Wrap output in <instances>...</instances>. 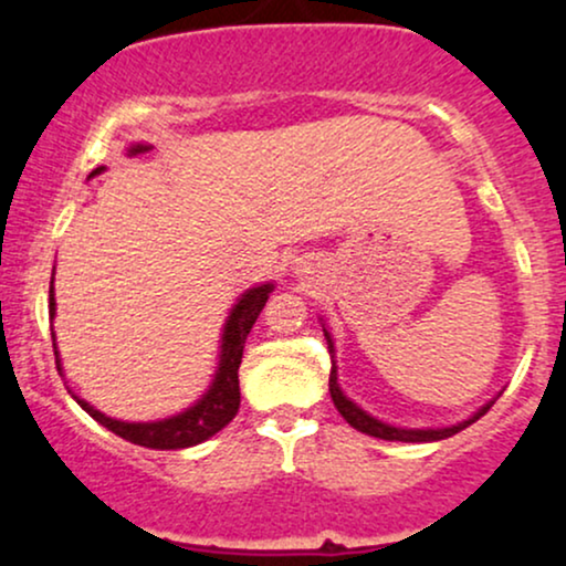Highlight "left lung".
<instances>
[{"label":"left lung","mask_w":566,"mask_h":566,"mask_svg":"<svg viewBox=\"0 0 566 566\" xmlns=\"http://www.w3.org/2000/svg\"><path fill=\"white\" fill-rule=\"evenodd\" d=\"M324 337H327V348L329 354H333L335 346H333V337H329L327 329H324ZM329 396H333L337 412L346 418L348 426H354L356 431L367 433V437H375V439H386V441H439V439H447V437H454L458 431H463V428H469L471 423H476L479 418L490 409L492 405H495V399L490 401V405H484L479 412H473L469 420H463V423L458 426H450V428H396V426H388L382 423V420L373 418V415H367L365 409L356 407L354 401L348 399L346 394L340 391V386H337V369H335V361H333V373H329Z\"/></svg>","instance_id":"obj_1"}]
</instances>
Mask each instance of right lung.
Listing matches in <instances>:
<instances>
[{
	"label": "right lung",
	"instance_id": "add662e5",
	"mask_svg": "<svg viewBox=\"0 0 566 566\" xmlns=\"http://www.w3.org/2000/svg\"><path fill=\"white\" fill-rule=\"evenodd\" d=\"M151 146L146 143H135L129 146V157L133 154H143L148 151ZM103 167L93 170V175L101 172ZM90 175V178H93ZM271 290L274 284H258V287L247 290L242 297H239L237 305L231 308L229 319H226L223 327V337H220V365L216 369V380L210 382L207 394L201 396L193 407H188L186 412L172 415V418L165 420H154V423H125V420H114L108 415H103L101 409L90 407L84 399H74L80 401V407L84 412H90V418H95L97 423L108 431H114L116 437L133 441V444L148 447V450H186V447L201 444L210 437H216L220 428H226L237 418L239 412V365H242V354H244V340L250 335L252 324H255L258 316H261L265 301H269ZM55 316V295L53 287H50V319ZM53 346H55V335H53ZM55 365L61 369V359H57L55 350Z\"/></svg>",
	"mask_w": 566,
	"mask_h": 566
}]
</instances>
